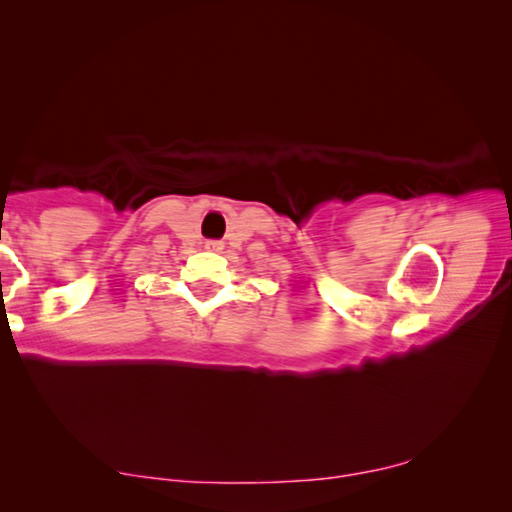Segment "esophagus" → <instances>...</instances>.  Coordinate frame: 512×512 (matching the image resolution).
Returning <instances> with one entry per match:
<instances>
[{"label": "esophagus", "instance_id": "esophagus-1", "mask_svg": "<svg viewBox=\"0 0 512 512\" xmlns=\"http://www.w3.org/2000/svg\"><path fill=\"white\" fill-rule=\"evenodd\" d=\"M207 250H221L223 248V244H221V241H216V239H212V241H207Z\"/></svg>", "mask_w": 512, "mask_h": 512}]
</instances>
